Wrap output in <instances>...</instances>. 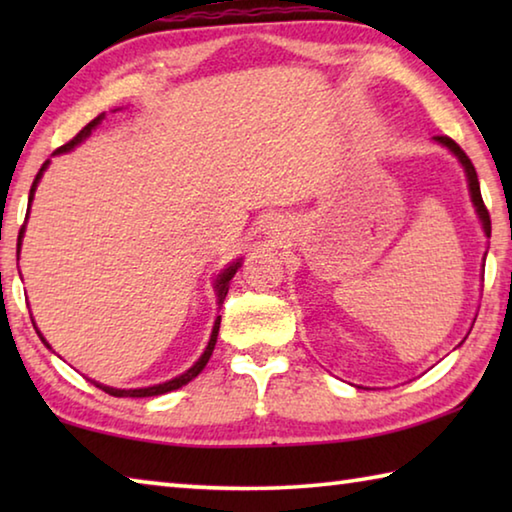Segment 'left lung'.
Masks as SVG:
<instances>
[{
	"label": "left lung",
	"mask_w": 512,
	"mask_h": 512,
	"mask_svg": "<svg viewBox=\"0 0 512 512\" xmlns=\"http://www.w3.org/2000/svg\"><path fill=\"white\" fill-rule=\"evenodd\" d=\"M433 140L440 142V144H443V146H447V149L456 155L458 162L463 164V169H465V176H467V183H470V196H472V203H474V207H476V214H479V219H481L483 232H485V235L490 237V230H492V225H490V214H488V207H485L483 198H481L479 178H476V169H474L472 160L467 158L465 151H463L461 146H458V144L452 140V137H447V135H438V137H433Z\"/></svg>",
	"instance_id": "8db88e82"
}]
</instances>
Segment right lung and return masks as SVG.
Segmentation results:
<instances>
[{"label":"right lung","mask_w":512,"mask_h":512,"mask_svg":"<svg viewBox=\"0 0 512 512\" xmlns=\"http://www.w3.org/2000/svg\"><path fill=\"white\" fill-rule=\"evenodd\" d=\"M101 119H103V115H99L97 119H92L88 126H83V131H79V135L74 137V140H69L67 144H63L60 146V149H56L54 151V155H58V153H67V151H72L76 144H81L85 137H88L94 128H97L99 124H101ZM49 167V160L42 164L40 167V171H38V176H36V180H33V185H31V192H29V207H31V201H33V194H36V187H38V183H40V178H42V171H45ZM27 216H29V212H27ZM22 235H24V225H22V230H20V239H17V253H20V241H22ZM241 266V262H235L232 266H228L225 268V271L219 275V280H216V296H219V305H223V300H225V296H228V289H230V280L232 277H235V273H237V268ZM219 325H221V316H216V320H214V327H212V336H210V343H207V348H205V352L201 354V359H198L192 368H189L187 372H183V375H178V377H173V379H169V381H164V384H158V386H149V388H110V386H103V384H97V381H92L94 386L97 388H101V391H106L108 395H112V397H153V395H164V393H169V391H176V388H180V386H185L187 381H192L198 372H201L203 368H205V363L210 361V357H212V350H214V345H216V336H219ZM38 332V329H36ZM38 336L42 339V334L38 332ZM42 343L47 345L49 348V343L42 339Z\"/></svg>","instance_id":"right-lung-1"}]
</instances>
